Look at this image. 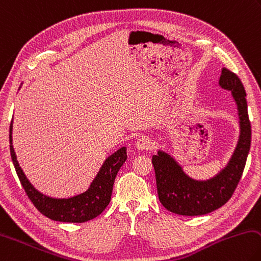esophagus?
I'll return each mask as SVG.
<instances>
[{
	"mask_svg": "<svg viewBox=\"0 0 261 261\" xmlns=\"http://www.w3.org/2000/svg\"><path fill=\"white\" fill-rule=\"evenodd\" d=\"M153 140H151V138H149L148 136H141L136 143L137 148L141 150H148L153 147Z\"/></svg>",
	"mask_w": 261,
	"mask_h": 261,
	"instance_id": "1",
	"label": "esophagus"
}]
</instances>
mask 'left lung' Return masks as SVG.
<instances>
[{"label":"left lung","instance_id":"1","mask_svg":"<svg viewBox=\"0 0 261 261\" xmlns=\"http://www.w3.org/2000/svg\"><path fill=\"white\" fill-rule=\"evenodd\" d=\"M219 84L231 91L240 116V139L227 167L216 177L200 181L188 177L176 160L162 150L151 158L160 201L177 215L202 216L219 209L233 195L243 174L251 146L246 93L238 75L227 68L221 70Z\"/></svg>","mask_w":261,"mask_h":261}]
</instances>
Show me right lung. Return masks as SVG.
Here are the masks:
<instances>
[{
    "instance_id": "right-lung-1",
    "label": "right lung",
    "mask_w": 261,
    "mask_h": 261,
    "mask_svg": "<svg viewBox=\"0 0 261 261\" xmlns=\"http://www.w3.org/2000/svg\"><path fill=\"white\" fill-rule=\"evenodd\" d=\"M9 138L11 159L18 178L28 198L42 215L61 222H85L100 215L110 204L116 174L126 160V147H122L106 159L87 192L69 198H52L35 189L19 167L12 146V123Z\"/></svg>"
}]
</instances>
